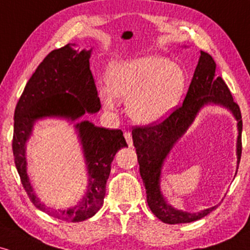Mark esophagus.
Masks as SVG:
<instances>
[{"mask_svg": "<svg viewBox=\"0 0 250 250\" xmlns=\"http://www.w3.org/2000/svg\"><path fill=\"white\" fill-rule=\"evenodd\" d=\"M125 139L127 141L128 146H133V137H131V133L130 131H125Z\"/></svg>", "mask_w": 250, "mask_h": 250, "instance_id": "obj_1", "label": "esophagus"}]
</instances>
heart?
Instances as JSON below:
<instances>
[{
	"label": "heart",
	"instance_id": "heart-1",
	"mask_svg": "<svg viewBox=\"0 0 250 250\" xmlns=\"http://www.w3.org/2000/svg\"><path fill=\"white\" fill-rule=\"evenodd\" d=\"M108 89H101L104 107L113 110L115 100L127 101L134 122L153 125L176 107L185 90V74L179 65L161 56H145L116 62L107 71Z\"/></svg>",
	"mask_w": 250,
	"mask_h": 250
}]
</instances>
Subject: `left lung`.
<instances>
[{
  "instance_id": "obj_1",
  "label": "left lung",
  "mask_w": 250,
  "mask_h": 250,
  "mask_svg": "<svg viewBox=\"0 0 250 250\" xmlns=\"http://www.w3.org/2000/svg\"><path fill=\"white\" fill-rule=\"evenodd\" d=\"M216 63L209 54L201 51L199 63L189 84L187 95L182 105L177 107L165 120L155 125L134 127L133 142L136 148L140 174L147 193V202L155 216L168 225L189 223L200 220L213 211L216 207L202 210L201 213H187L176 210L166 203L160 191V175L163 160L166 159L174 143L186 133L194 121L197 111L207 103H216L230 109L237 120V165L242 153V116L239 104L233 100L228 85L222 77L215 74Z\"/></svg>"
}]
</instances>
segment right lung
<instances>
[{
	"instance_id": "obj_1",
	"label": "right lung",
	"mask_w": 250,
	"mask_h": 250,
	"mask_svg": "<svg viewBox=\"0 0 250 250\" xmlns=\"http://www.w3.org/2000/svg\"><path fill=\"white\" fill-rule=\"evenodd\" d=\"M91 50L77 53L70 44L50 51L25 84L14 113L13 153L25 193L36 208L55 219L81 222L96 214L103 205L110 165L119 149L128 147L122 130L95 127L89 121L77 123L88 169V190L75 207L60 210L44 206L31 188L27 175L25 142L34 123L45 116L76 120L101 108L94 77L89 69Z\"/></svg>"
}]
</instances>
